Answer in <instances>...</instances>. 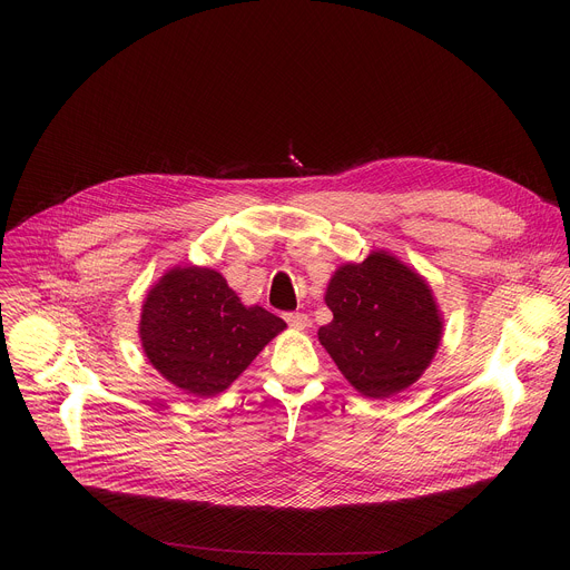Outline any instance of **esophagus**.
Wrapping results in <instances>:
<instances>
[{
	"label": "esophagus",
	"mask_w": 570,
	"mask_h": 570,
	"mask_svg": "<svg viewBox=\"0 0 570 570\" xmlns=\"http://www.w3.org/2000/svg\"><path fill=\"white\" fill-rule=\"evenodd\" d=\"M284 320L288 322V327H293V330H304L306 324H308V315H306V313H299V311L284 313Z\"/></svg>",
	"instance_id": "esophagus-1"
}]
</instances>
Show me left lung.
Returning <instances> with one entry per match:
<instances>
[{
	"label": "left lung",
	"instance_id": "obj_1",
	"mask_svg": "<svg viewBox=\"0 0 570 570\" xmlns=\"http://www.w3.org/2000/svg\"><path fill=\"white\" fill-rule=\"evenodd\" d=\"M324 302L334 320L317 338L365 396L385 399L413 385L440 345L442 322L431 288L385 253L343 266Z\"/></svg>",
	"mask_w": 570,
	"mask_h": 570
}]
</instances>
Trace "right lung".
Here are the masks:
<instances>
[{"label": "right lung", "instance_id": "add662e5", "mask_svg": "<svg viewBox=\"0 0 570 570\" xmlns=\"http://www.w3.org/2000/svg\"><path fill=\"white\" fill-rule=\"evenodd\" d=\"M286 327L262 306H243L209 268H174L148 293L139 336L153 367L196 396L223 392Z\"/></svg>", "mask_w": 570, "mask_h": 570}]
</instances>
